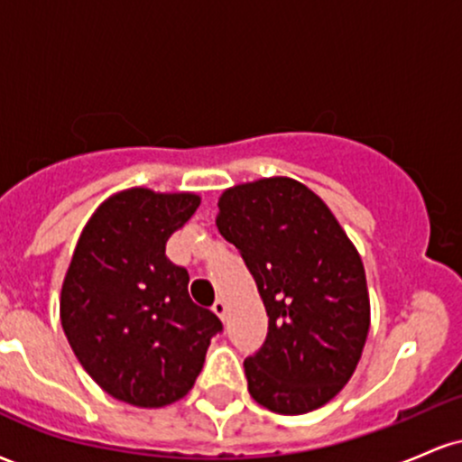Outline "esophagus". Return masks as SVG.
<instances>
[{
  "label": "esophagus",
  "mask_w": 462,
  "mask_h": 462,
  "mask_svg": "<svg viewBox=\"0 0 462 462\" xmlns=\"http://www.w3.org/2000/svg\"><path fill=\"white\" fill-rule=\"evenodd\" d=\"M213 312L217 317H219V319H226V301L224 300H217L215 304H213Z\"/></svg>",
  "instance_id": "esophagus-1"
}]
</instances>
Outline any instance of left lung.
I'll use <instances>...</instances> for the list:
<instances>
[{
    "label": "left lung",
    "mask_w": 462,
    "mask_h": 462,
    "mask_svg": "<svg viewBox=\"0 0 462 462\" xmlns=\"http://www.w3.org/2000/svg\"><path fill=\"white\" fill-rule=\"evenodd\" d=\"M217 227L241 252L269 317L264 346L243 363L249 395L280 415L328 404L369 334L358 249L319 195L284 176L226 189Z\"/></svg>",
    "instance_id": "1"
}]
</instances>
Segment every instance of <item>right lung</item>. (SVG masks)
I'll return each instance as SVG.
<instances>
[{"label": "right lung", "mask_w": 462, "mask_h": 462, "mask_svg": "<svg viewBox=\"0 0 462 462\" xmlns=\"http://www.w3.org/2000/svg\"><path fill=\"white\" fill-rule=\"evenodd\" d=\"M199 201L195 193L119 190L99 204L73 249L62 330L87 374L125 404L182 400L221 330L219 317L189 298L187 269L164 256Z\"/></svg>", "instance_id": "add662e5"}]
</instances>
